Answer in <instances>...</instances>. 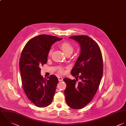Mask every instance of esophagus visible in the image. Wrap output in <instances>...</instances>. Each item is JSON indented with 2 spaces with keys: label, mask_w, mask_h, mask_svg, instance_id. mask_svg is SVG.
<instances>
[{
  "label": "esophagus",
  "mask_w": 126,
  "mask_h": 126,
  "mask_svg": "<svg viewBox=\"0 0 126 126\" xmlns=\"http://www.w3.org/2000/svg\"><path fill=\"white\" fill-rule=\"evenodd\" d=\"M58 80H59V81H62L63 80V78L61 77H58Z\"/></svg>",
  "instance_id": "obj_1"
}]
</instances>
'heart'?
<instances>
[{"instance_id": "1", "label": "heart", "mask_w": 126, "mask_h": 126, "mask_svg": "<svg viewBox=\"0 0 126 126\" xmlns=\"http://www.w3.org/2000/svg\"><path fill=\"white\" fill-rule=\"evenodd\" d=\"M60 47L63 50V52L65 54H66L67 53H72L74 50L73 47L71 45V44L67 42H63L62 43H61L60 44ZM52 52L53 49H51L48 52V56H50L52 53ZM59 72L60 73L63 74L64 73L63 69V68H60Z\"/></svg>"}]
</instances>
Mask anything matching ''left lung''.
I'll return each mask as SVG.
<instances>
[{"label": "left lung", "instance_id": "1", "mask_svg": "<svg viewBox=\"0 0 126 126\" xmlns=\"http://www.w3.org/2000/svg\"><path fill=\"white\" fill-rule=\"evenodd\" d=\"M78 42L81 48L80 54L71 74L77 80L65 78L66 84L64 91L65 100L72 108L80 109L89 103L96 94L103 74V60L98 44L86 35L69 37Z\"/></svg>", "mask_w": 126, "mask_h": 126}]
</instances>
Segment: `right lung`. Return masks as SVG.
Returning a JSON list of instances; mask_svg holds the SVG:
<instances>
[{
	"label": "right lung",
	"instance_id": "right-lung-1",
	"mask_svg": "<svg viewBox=\"0 0 126 126\" xmlns=\"http://www.w3.org/2000/svg\"><path fill=\"white\" fill-rule=\"evenodd\" d=\"M62 39L41 34L30 40L22 51L19 67L23 88L28 99L38 107L48 106L53 99L58 79L54 75L43 78L40 67L47 63L52 44Z\"/></svg>",
	"mask_w": 126,
	"mask_h": 126
}]
</instances>
